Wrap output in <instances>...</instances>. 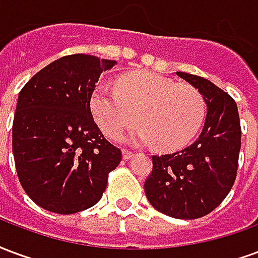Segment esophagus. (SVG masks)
Listing matches in <instances>:
<instances>
[{
	"label": "esophagus",
	"mask_w": 258,
	"mask_h": 258,
	"mask_svg": "<svg viewBox=\"0 0 258 258\" xmlns=\"http://www.w3.org/2000/svg\"><path fill=\"white\" fill-rule=\"evenodd\" d=\"M131 157H134V153H133V152H130V151H124L123 152V159H124V160H130Z\"/></svg>",
	"instance_id": "esophagus-1"
}]
</instances>
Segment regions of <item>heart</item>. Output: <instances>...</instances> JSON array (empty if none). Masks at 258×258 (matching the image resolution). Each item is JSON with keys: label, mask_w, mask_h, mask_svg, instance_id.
<instances>
[{"label": "heart", "mask_w": 258, "mask_h": 258, "mask_svg": "<svg viewBox=\"0 0 258 258\" xmlns=\"http://www.w3.org/2000/svg\"><path fill=\"white\" fill-rule=\"evenodd\" d=\"M116 87L96 85L90 101L92 116L109 138H118L140 120L142 127L133 141L173 151L186 145L203 123L205 99L192 85L153 73H133L120 77Z\"/></svg>", "instance_id": "heart-1"}]
</instances>
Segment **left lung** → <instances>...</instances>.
Segmentation results:
<instances>
[{"label": "left lung", "mask_w": 258, "mask_h": 258, "mask_svg": "<svg viewBox=\"0 0 258 258\" xmlns=\"http://www.w3.org/2000/svg\"><path fill=\"white\" fill-rule=\"evenodd\" d=\"M199 91L206 105L205 127L184 149L152 156L153 170L146 178L151 205L166 216L195 220L207 216L232 188L240 151V121L236 103L209 80L177 72Z\"/></svg>", "instance_id": "8db88e82"}]
</instances>
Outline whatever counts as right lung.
Masks as SVG:
<instances>
[{"instance_id": "add662e5", "label": "right lung", "mask_w": 258, "mask_h": 258, "mask_svg": "<svg viewBox=\"0 0 258 258\" xmlns=\"http://www.w3.org/2000/svg\"><path fill=\"white\" fill-rule=\"evenodd\" d=\"M116 60L76 53L34 74L18 98L12 151L22 188L37 205L74 214L96 205L121 151L103 137L91 94Z\"/></svg>"}]
</instances>
